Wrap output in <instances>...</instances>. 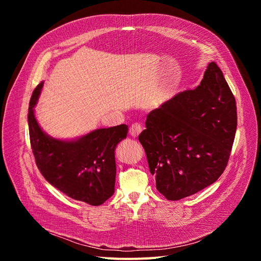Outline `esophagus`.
<instances>
[{"instance_id": "1", "label": "esophagus", "mask_w": 261, "mask_h": 261, "mask_svg": "<svg viewBox=\"0 0 261 261\" xmlns=\"http://www.w3.org/2000/svg\"><path fill=\"white\" fill-rule=\"evenodd\" d=\"M141 130H143V127H141V125L138 124V123H135V124H133L130 126L129 134H130L132 137L136 138V137H138V135L141 133Z\"/></svg>"}]
</instances>
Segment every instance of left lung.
I'll return each mask as SVG.
<instances>
[{"instance_id":"obj_1","label":"left lung","mask_w":261,"mask_h":261,"mask_svg":"<svg viewBox=\"0 0 261 261\" xmlns=\"http://www.w3.org/2000/svg\"><path fill=\"white\" fill-rule=\"evenodd\" d=\"M236 126L235 98L211 62L196 89L178 92L147 116L138 139L158 191L179 200L215 183L225 170Z\"/></svg>"}]
</instances>
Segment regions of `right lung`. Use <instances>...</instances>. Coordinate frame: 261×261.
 I'll return each instance as SVG.
<instances>
[{
    "instance_id": "obj_1",
    "label": "right lung",
    "mask_w": 261,
    "mask_h": 261,
    "mask_svg": "<svg viewBox=\"0 0 261 261\" xmlns=\"http://www.w3.org/2000/svg\"><path fill=\"white\" fill-rule=\"evenodd\" d=\"M43 83L29 102L28 126L37 167L49 183L70 198L100 206L114 194L115 148L126 138L128 126L122 124L92 130L76 139H57L38 124L35 107Z\"/></svg>"
}]
</instances>
